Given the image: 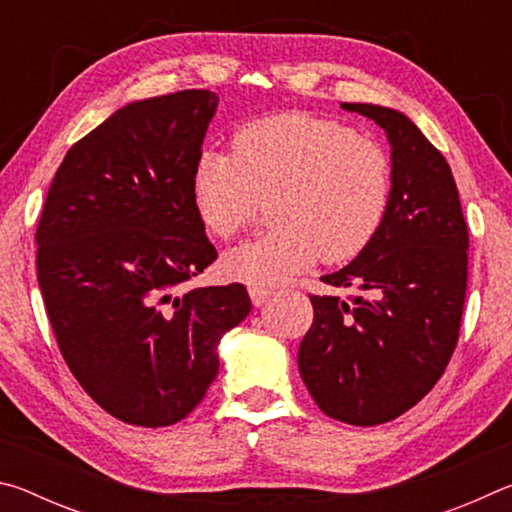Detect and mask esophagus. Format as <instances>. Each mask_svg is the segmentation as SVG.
Returning a JSON list of instances; mask_svg holds the SVG:
<instances>
[{
  "instance_id": "1",
  "label": "esophagus",
  "mask_w": 512,
  "mask_h": 512,
  "mask_svg": "<svg viewBox=\"0 0 512 512\" xmlns=\"http://www.w3.org/2000/svg\"><path fill=\"white\" fill-rule=\"evenodd\" d=\"M248 293H250V300H253L255 307H262L266 305L268 300H271V296L275 291L271 289H264V287H248Z\"/></svg>"
}]
</instances>
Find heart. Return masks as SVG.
<instances>
[{"label": "heart", "instance_id": "heart-1", "mask_svg": "<svg viewBox=\"0 0 512 512\" xmlns=\"http://www.w3.org/2000/svg\"><path fill=\"white\" fill-rule=\"evenodd\" d=\"M198 219L219 239H232L271 203L275 228L232 248L223 266L253 287L307 271L323 255L350 262L384 225L391 205V162L354 128L305 112L253 119L232 135V153L205 149L192 169Z\"/></svg>", "mask_w": 512, "mask_h": 512}]
</instances>
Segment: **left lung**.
I'll use <instances>...</instances> for the list:
<instances>
[{"instance_id":"8db88e82","label":"left lung","mask_w":512,"mask_h":512,"mask_svg":"<svg viewBox=\"0 0 512 512\" xmlns=\"http://www.w3.org/2000/svg\"><path fill=\"white\" fill-rule=\"evenodd\" d=\"M391 142L393 192L384 225L348 266L320 280L363 296H309L314 323L298 368L318 409L375 427L409 411L452 359L467 289V223L452 169L393 108L341 103Z\"/></svg>"}]
</instances>
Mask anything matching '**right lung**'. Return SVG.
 I'll return each instance as SVG.
<instances>
[{
  "instance_id": "1",
  "label": "right lung",
  "mask_w": 512,
  "mask_h": 512,
  "mask_svg": "<svg viewBox=\"0 0 512 512\" xmlns=\"http://www.w3.org/2000/svg\"><path fill=\"white\" fill-rule=\"evenodd\" d=\"M219 106L183 90L119 108L76 142L36 232L38 284L60 354L103 411L137 427L187 418L248 316L244 284L178 293L216 259L192 203Z\"/></svg>"
}]
</instances>
